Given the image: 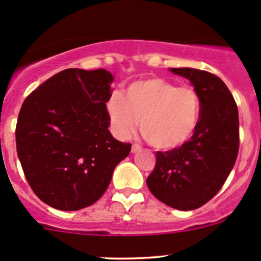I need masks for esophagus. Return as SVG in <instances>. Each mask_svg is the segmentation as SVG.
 Segmentation results:
<instances>
[{
  "instance_id": "34e87169",
  "label": "esophagus",
  "mask_w": 261,
  "mask_h": 261,
  "mask_svg": "<svg viewBox=\"0 0 261 261\" xmlns=\"http://www.w3.org/2000/svg\"><path fill=\"white\" fill-rule=\"evenodd\" d=\"M140 149H141L140 145H138V144H133V146H131V152H134V154H135V152L140 151Z\"/></svg>"
}]
</instances>
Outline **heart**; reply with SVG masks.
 <instances>
[{
    "label": "heart",
    "instance_id": "obj_1",
    "mask_svg": "<svg viewBox=\"0 0 261 261\" xmlns=\"http://www.w3.org/2000/svg\"><path fill=\"white\" fill-rule=\"evenodd\" d=\"M106 112L118 138H128L139 118L147 143L156 149L170 150L186 144L196 133L202 102L192 86L178 87L163 78H146L128 84L125 96L111 92Z\"/></svg>",
    "mask_w": 261,
    "mask_h": 261
}]
</instances>
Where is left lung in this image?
<instances>
[{
  "label": "left lung",
  "mask_w": 261,
  "mask_h": 261,
  "mask_svg": "<svg viewBox=\"0 0 261 261\" xmlns=\"http://www.w3.org/2000/svg\"><path fill=\"white\" fill-rule=\"evenodd\" d=\"M198 91L201 120L191 140L169 151H158L146 184L172 208H199L217 194L239 152V111L227 86L217 75L193 68H170Z\"/></svg>",
  "instance_id": "8db88e82"
}]
</instances>
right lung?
Wrapping results in <instances>:
<instances>
[{
  "label": "right lung",
  "mask_w": 261,
  "mask_h": 261,
  "mask_svg": "<svg viewBox=\"0 0 261 261\" xmlns=\"http://www.w3.org/2000/svg\"><path fill=\"white\" fill-rule=\"evenodd\" d=\"M114 75L69 68L31 92L21 106L16 149L34 193L60 211L98 201L131 144L109 131L106 101Z\"/></svg>",
  "instance_id": "right-lung-1"
}]
</instances>
